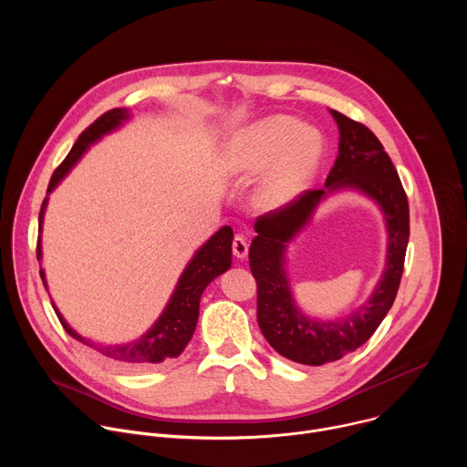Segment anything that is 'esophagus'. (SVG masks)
Segmentation results:
<instances>
[{"instance_id": "obj_1", "label": "esophagus", "mask_w": 467, "mask_h": 467, "mask_svg": "<svg viewBox=\"0 0 467 467\" xmlns=\"http://www.w3.org/2000/svg\"><path fill=\"white\" fill-rule=\"evenodd\" d=\"M247 249H249L247 240L242 234H234V238H233V253H234V256L236 258H244L247 254Z\"/></svg>"}]
</instances>
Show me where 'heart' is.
Wrapping results in <instances>:
<instances>
[{
    "instance_id": "1",
    "label": "heart",
    "mask_w": 467,
    "mask_h": 467,
    "mask_svg": "<svg viewBox=\"0 0 467 467\" xmlns=\"http://www.w3.org/2000/svg\"><path fill=\"white\" fill-rule=\"evenodd\" d=\"M321 151L323 140L316 129L277 114L238 130L223 148L222 170L234 179H251L268 170L258 199L264 207H281L306 188Z\"/></svg>"
}]
</instances>
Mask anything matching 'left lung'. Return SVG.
<instances>
[{
	"instance_id": "1",
	"label": "left lung",
	"mask_w": 467,
	"mask_h": 467,
	"mask_svg": "<svg viewBox=\"0 0 467 467\" xmlns=\"http://www.w3.org/2000/svg\"><path fill=\"white\" fill-rule=\"evenodd\" d=\"M330 114L340 129V146L325 188L305 190L286 205L258 216L256 236L249 247V268L256 281V321L262 335L279 355L306 366L340 360L373 337L395 301L410 236L409 199L382 144L364 123L338 110ZM344 185L362 189L383 209L389 227L387 270L360 311L338 322H316L305 318L291 299L282 270L284 247L307 221L320 197Z\"/></svg>"
}]
</instances>
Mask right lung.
I'll list each match as a JSON object with an SVG mask.
<instances>
[{"instance_id": "1", "label": "right lung", "mask_w": 467, "mask_h": 467, "mask_svg": "<svg viewBox=\"0 0 467 467\" xmlns=\"http://www.w3.org/2000/svg\"><path fill=\"white\" fill-rule=\"evenodd\" d=\"M125 118H127L125 109H112V110H107L105 114H101L94 123H90L81 132L78 142L70 150V153L66 155V159L53 171L49 184H47V192H51L58 184V181L66 173H68V170L78 162V159L83 155V151L92 142H96L99 137H103L105 132L118 127L121 123V119H125ZM46 202L47 199H44L40 216H38L40 227H42V214H44ZM231 244H233V229L229 225H225L195 253V256L186 265L184 274L181 275L179 285H177L166 310L162 312L159 321L153 325V328H150L146 335L137 342H130L127 346H114V348L94 346V344L87 342L85 338H81L76 330H72L70 325L62 319L58 310L53 306L55 314H57L60 325L64 327V330L68 332L72 338L96 349L110 364L123 368V369L151 368L166 358L179 357L182 353V349L186 348V344L190 342L193 330H195V323H197V316H199V299H202L203 290L207 288V285L211 281H214L218 275H222L223 272H227L231 268V256H233ZM40 256H42V253H40V240H38L36 242V258L40 260ZM40 277L46 286L42 270H40Z\"/></svg>"}]
</instances>
